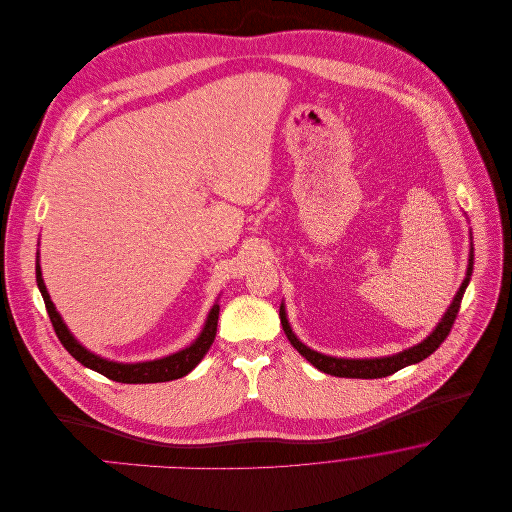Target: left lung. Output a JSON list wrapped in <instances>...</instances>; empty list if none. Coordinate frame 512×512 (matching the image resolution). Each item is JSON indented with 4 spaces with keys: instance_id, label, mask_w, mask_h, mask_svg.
<instances>
[{
    "instance_id": "left-lung-1",
    "label": "left lung",
    "mask_w": 512,
    "mask_h": 512,
    "mask_svg": "<svg viewBox=\"0 0 512 512\" xmlns=\"http://www.w3.org/2000/svg\"><path fill=\"white\" fill-rule=\"evenodd\" d=\"M472 267H474V247L470 245V257H468V268H466V278L459 288V292L455 295L453 303L449 305L447 313L443 315V318L439 320L436 330L426 338L424 341H420L418 345L409 347L397 355H391V357H380V359H338V357H328V355H322L318 351L309 349L305 343L297 340V336L293 334L292 328H290V322L286 318V309L284 305H280V320H282V328H284V334L288 336V340L292 343L293 347L311 363L313 366H317L318 370L326 372V374H332V376H340V378H384V376H390L393 372L405 368V366L414 365V363H420L424 361L426 357H430L439 345L443 343V340L449 336L451 328H453V322L457 318V313L461 309V301H463L464 290L470 282V276H472Z\"/></svg>"
}]
</instances>
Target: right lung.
Instances as JSON below:
<instances>
[{"mask_svg": "<svg viewBox=\"0 0 512 512\" xmlns=\"http://www.w3.org/2000/svg\"><path fill=\"white\" fill-rule=\"evenodd\" d=\"M36 282L40 293L44 297L46 309H48L49 320L53 324V330L57 334L59 341L63 343V347L73 355L74 359L80 365L88 366L92 370H96L99 374H103L105 378L113 380V382H121V384H157V382H169V380H178L182 376H186L188 372H192L197 363L205 357V353L209 351V347L213 345L215 336H217V322H219V305L215 303L209 317L205 320V326L201 330V334L197 336V340L178 351L172 353L169 357L157 359V361H146V363H134V365H124V363H113L107 361L99 355L90 353L86 347H82L78 341L74 340L73 334L69 332L67 324L63 322L61 315L55 311L53 301L49 299L44 278H42V268L40 263L36 261Z\"/></svg>", "mask_w": 512, "mask_h": 512, "instance_id": "add662e5", "label": "right lung"}]
</instances>
